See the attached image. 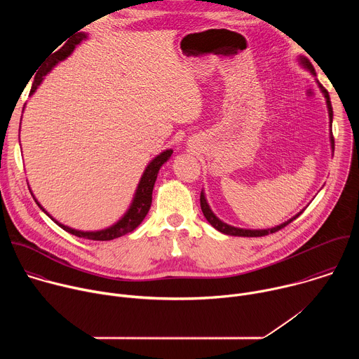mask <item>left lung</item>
I'll use <instances>...</instances> for the list:
<instances>
[{"instance_id":"1","label":"left lung","mask_w":359,"mask_h":359,"mask_svg":"<svg viewBox=\"0 0 359 359\" xmlns=\"http://www.w3.org/2000/svg\"><path fill=\"white\" fill-rule=\"evenodd\" d=\"M298 61H299V64L306 69V71H310V74L313 75V76H317V74H316V69H314V67L311 65V62L306 60L305 57H298ZM317 81V79H316ZM317 83H318V88L321 89V92H323V95H324V97H325V102H327V109H328V116H330V142H331V149H332V151H334V136H332V107H331V100H330V95H328V92H327V89L317 81ZM200 206H201V212H203V215H204V217H206V220L217 230V231H220V233H223V234H227V236H238V237H262V236H267V234H271V233H276V231H278V230H281V229H284L287 224H290L292 220H295L302 212H299V213H297L294 217H291L290 220H287V222H284V223H281V224H278V226H276V227H271V229H259V230H250V229H240V227H234V226H230V224H227V223H224V222H222L215 213H213V210L210 209V206H209V203H208V198H206V196H204V191L201 190V193H200Z\"/></svg>"}]
</instances>
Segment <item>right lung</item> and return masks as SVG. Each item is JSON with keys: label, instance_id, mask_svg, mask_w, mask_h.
<instances>
[{"label": "right lung", "instance_id": "1", "mask_svg": "<svg viewBox=\"0 0 359 359\" xmlns=\"http://www.w3.org/2000/svg\"><path fill=\"white\" fill-rule=\"evenodd\" d=\"M85 39H88V34L79 32V34L74 35L67 43H64V46H62L61 49H58L53 57H50V60L48 61V65H45V68L42 69V72L35 76L29 95H34V92L36 90V88L41 85L43 76H45L50 69H53L55 65H58V62L67 60V58L74 53V49H75L82 41H85ZM172 153H173L172 149H166L165 151L161 153V155H158L156 158H153V159L147 163V166H146V169H144V172H143V175H142V177H140V180H139V184H137V187H136V191H135V196H133V200H132V203H130L129 209L126 210V213H125L115 224H112V226H109V227H107V229L95 230V231H82V230H76V229L68 227V226L60 223L57 219H54L53 216H50V215L41 206L39 201L35 198V196H34V198H35L36 204L39 206V209H42V212H43L50 220L55 222V223H57L61 229H64L65 231H68V233H71V234H74V236H76V237H82V238H88V240H97V241L114 240V238H118V237H121V236H125V234L133 231V230L143 222V219L146 217V215H147V212H149V209H150V204H151V191H153V186H155V182H156V179H158V173H159L161 168L170 159ZM29 191H31V190H29ZM31 194H32V191H31Z\"/></svg>", "mask_w": 359, "mask_h": 359}]
</instances>
